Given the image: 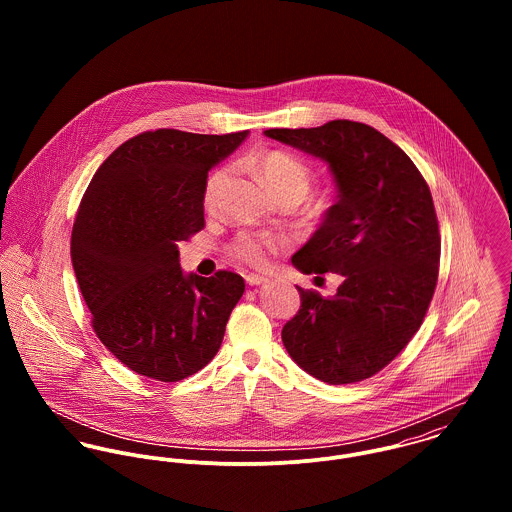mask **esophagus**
Here are the masks:
<instances>
[{"mask_svg": "<svg viewBox=\"0 0 512 512\" xmlns=\"http://www.w3.org/2000/svg\"><path fill=\"white\" fill-rule=\"evenodd\" d=\"M266 282H268V278L258 276V274H250V276H246V284H248V286H262V284H266Z\"/></svg>", "mask_w": 512, "mask_h": 512, "instance_id": "esophagus-1", "label": "esophagus"}]
</instances>
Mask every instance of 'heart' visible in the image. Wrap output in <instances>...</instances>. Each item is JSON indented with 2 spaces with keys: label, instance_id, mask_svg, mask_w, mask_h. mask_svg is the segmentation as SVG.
<instances>
[{
  "label": "heart",
  "instance_id": "obj_1",
  "mask_svg": "<svg viewBox=\"0 0 512 512\" xmlns=\"http://www.w3.org/2000/svg\"><path fill=\"white\" fill-rule=\"evenodd\" d=\"M258 169L270 189L282 199V201H303L311 187V171L309 167L299 161L295 155L288 151H268L258 161ZM228 177V167H217L209 173L205 181L203 201L205 207L211 209L217 201L219 189ZM276 250V242L260 232H242L234 238L230 244V254L248 264V266H264L272 252Z\"/></svg>",
  "mask_w": 512,
  "mask_h": 512
}]
</instances>
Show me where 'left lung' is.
<instances>
[{
  "instance_id": "8db88e82",
  "label": "left lung",
  "mask_w": 512,
  "mask_h": 512,
  "mask_svg": "<svg viewBox=\"0 0 512 512\" xmlns=\"http://www.w3.org/2000/svg\"><path fill=\"white\" fill-rule=\"evenodd\" d=\"M264 134L323 159L337 185V203L292 264L341 274L343 284L333 297L297 288L301 307L282 329L284 347L327 384L370 378L410 343L436 290L441 240L430 187L400 147L361 122Z\"/></svg>"
}]
</instances>
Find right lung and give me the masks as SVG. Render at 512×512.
Returning <instances> with one entry per match:
<instances>
[{"mask_svg":"<svg viewBox=\"0 0 512 512\" xmlns=\"http://www.w3.org/2000/svg\"><path fill=\"white\" fill-rule=\"evenodd\" d=\"M248 132H144L94 173L74 219L71 258L102 345L134 372L179 382L219 353L244 280L183 274L177 242L205 226L209 171Z\"/></svg>","mask_w":512,"mask_h":512,"instance_id":"right-lung-1","label":"right lung"}]
</instances>
